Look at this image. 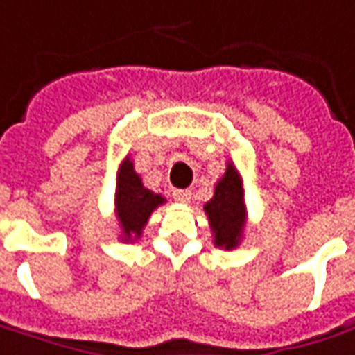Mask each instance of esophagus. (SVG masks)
I'll return each instance as SVG.
<instances>
[{
    "label": "esophagus",
    "instance_id": "obj_1",
    "mask_svg": "<svg viewBox=\"0 0 355 355\" xmlns=\"http://www.w3.org/2000/svg\"><path fill=\"white\" fill-rule=\"evenodd\" d=\"M190 196H192V192H190V190H175V192H173V198H175L177 202H180V204H187V202H190Z\"/></svg>",
    "mask_w": 355,
    "mask_h": 355
}]
</instances>
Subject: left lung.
I'll list each match as a JSON object with an SVG mask.
<instances>
[{
    "label": "left lung",
    "instance_id": "left-lung-1",
    "mask_svg": "<svg viewBox=\"0 0 355 355\" xmlns=\"http://www.w3.org/2000/svg\"><path fill=\"white\" fill-rule=\"evenodd\" d=\"M204 211L209 219L216 247L225 250L237 248L247 223V206L243 178L233 163H229L225 175L218 180L214 198L204 206Z\"/></svg>",
    "mask_w": 355,
    "mask_h": 355
}]
</instances>
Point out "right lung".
<instances>
[{
	"instance_id": "1",
	"label": "right lung",
	"mask_w": 355,
	"mask_h": 355,
	"mask_svg": "<svg viewBox=\"0 0 355 355\" xmlns=\"http://www.w3.org/2000/svg\"><path fill=\"white\" fill-rule=\"evenodd\" d=\"M161 204H165V198L144 187L139 175L134 171V163L130 161V157L124 159L118 168L114 194V209L122 229L120 239L130 243L141 237L147 219Z\"/></svg>"
}]
</instances>
